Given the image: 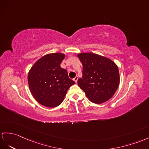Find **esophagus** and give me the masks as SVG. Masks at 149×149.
<instances>
[{
	"label": "esophagus",
	"mask_w": 149,
	"mask_h": 149,
	"mask_svg": "<svg viewBox=\"0 0 149 149\" xmlns=\"http://www.w3.org/2000/svg\"><path fill=\"white\" fill-rule=\"evenodd\" d=\"M73 79H74V81H75V83H77V81H78V76H77V77H75V78Z\"/></svg>",
	"instance_id": "esophagus-1"
}]
</instances>
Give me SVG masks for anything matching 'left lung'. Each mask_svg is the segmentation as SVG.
<instances>
[{"label": "left lung", "instance_id": "8db88e82", "mask_svg": "<svg viewBox=\"0 0 149 149\" xmlns=\"http://www.w3.org/2000/svg\"><path fill=\"white\" fill-rule=\"evenodd\" d=\"M83 64V77L78 85L88 99L95 104H102L114 95L119 84V73L113 61L94 53L78 55Z\"/></svg>", "mask_w": 149, "mask_h": 149}]
</instances>
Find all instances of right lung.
<instances>
[{
	"instance_id": "add662e5",
	"label": "right lung",
	"mask_w": 149,
	"mask_h": 149,
	"mask_svg": "<svg viewBox=\"0 0 149 149\" xmlns=\"http://www.w3.org/2000/svg\"><path fill=\"white\" fill-rule=\"evenodd\" d=\"M64 54H47L36 62L29 71L28 81L31 93L38 103L48 107L59 106L68 89L75 82L60 64Z\"/></svg>"
}]
</instances>
